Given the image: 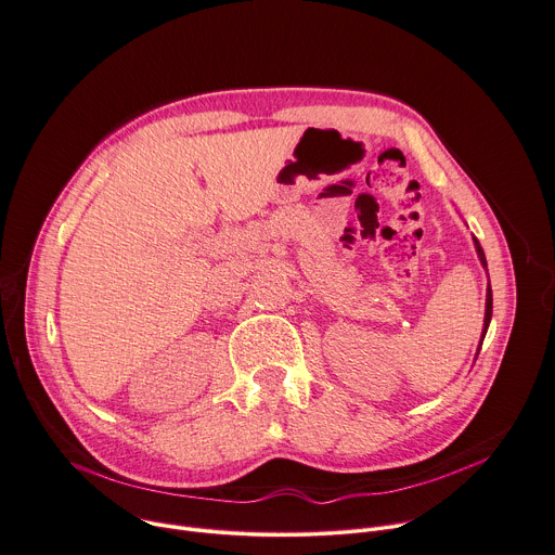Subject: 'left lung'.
<instances>
[{
	"label": "left lung",
	"mask_w": 555,
	"mask_h": 555,
	"mask_svg": "<svg viewBox=\"0 0 555 555\" xmlns=\"http://www.w3.org/2000/svg\"><path fill=\"white\" fill-rule=\"evenodd\" d=\"M474 245H476V251H478V259H480L482 268H487V259H485V251H482V247H480L478 238H474ZM491 310H493V296H491V285H489V287H487V304H485V327H482L480 345H482V340H485V334H487V327H489V323H491Z\"/></svg>",
	"instance_id": "left-lung-1"
}]
</instances>
